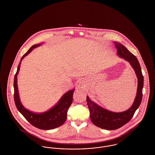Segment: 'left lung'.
<instances>
[{"label": "left lung", "instance_id": "left-lung-1", "mask_svg": "<svg viewBox=\"0 0 155 155\" xmlns=\"http://www.w3.org/2000/svg\"><path fill=\"white\" fill-rule=\"evenodd\" d=\"M114 44L116 49H117V54L118 56L128 61L133 67L138 78V88L137 95L132 106L127 110L120 113L112 112L103 109L91 101L88 96H87V102L91 121L97 127L107 130L118 129L125 125L133 118L135 111L140 105L143 87V76L137 58L123 45L116 42H114Z\"/></svg>", "mask_w": 155, "mask_h": 155}]
</instances>
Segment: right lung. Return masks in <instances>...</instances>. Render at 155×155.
Masks as SVG:
<instances>
[{
  "label": "right lung",
  "mask_w": 155,
  "mask_h": 155,
  "mask_svg": "<svg viewBox=\"0 0 155 155\" xmlns=\"http://www.w3.org/2000/svg\"><path fill=\"white\" fill-rule=\"evenodd\" d=\"M40 44L35 45L31 47L21 58L17 67L14 79V99L17 109L31 124L41 130H52L63 124L67 118V111L73 102L74 89L69 91L61 97L58 103L52 109L42 113H35L26 109L20 102L17 87V75L22 59Z\"/></svg>",
  "instance_id": "1"
}]
</instances>
